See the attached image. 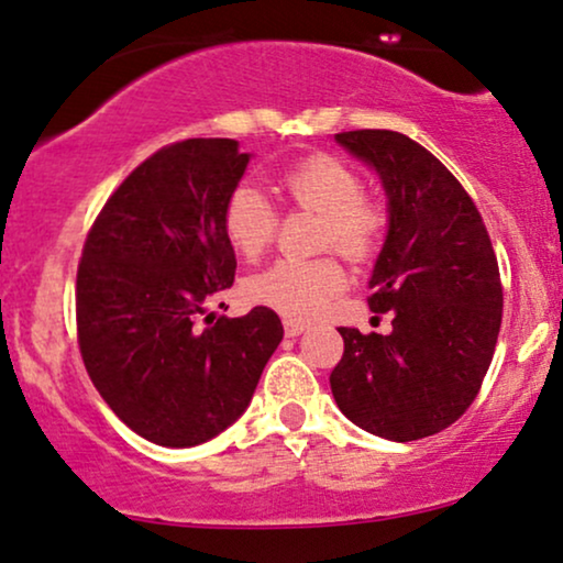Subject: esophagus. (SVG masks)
Returning a JSON list of instances; mask_svg holds the SVG:
<instances>
[{
    "instance_id": "obj_1",
    "label": "esophagus",
    "mask_w": 563,
    "mask_h": 563,
    "mask_svg": "<svg viewBox=\"0 0 563 563\" xmlns=\"http://www.w3.org/2000/svg\"><path fill=\"white\" fill-rule=\"evenodd\" d=\"M283 330H286V338H296L307 330V322L290 320V317H286V320H283Z\"/></svg>"
}]
</instances>
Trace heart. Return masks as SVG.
Segmentation results:
<instances>
[{"instance_id": "1", "label": "heart", "mask_w": 563, "mask_h": 563, "mask_svg": "<svg viewBox=\"0 0 563 563\" xmlns=\"http://www.w3.org/2000/svg\"><path fill=\"white\" fill-rule=\"evenodd\" d=\"M283 191L296 207L324 220L322 246L349 260L375 252L383 233V209L362 196V180L343 159L330 154L288 167L280 178ZM277 212L254 183H239L222 209V230L235 254L256 260L269 246ZM346 288V269L333 256L322 260H280L243 280V296L254 307L273 309L290 320L320 314Z\"/></svg>"}]
</instances>
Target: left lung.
I'll return each mask as SVG.
<instances>
[{
    "instance_id": "8db88e82",
    "label": "left lung",
    "mask_w": 563,
    "mask_h": 563,
    "mask_svg": "<svg viewBox=\"0 0 563 563\" xmlns=\"http://www.w3.org/2000/svg\"><path fill=\"white\" fill-rule=\"evenodd\" d=\"M335 144L375 170L388 199L367 286L369 309L393 311V330L341 328L330 388L372 435H435L470 409L496 351L504 288L490 235L462 183L409 135L349 131Z\"/></svg>"
}]
</instances>
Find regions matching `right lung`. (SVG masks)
Wrapping results in <instances>:
<instances>
[{"label": "right lung", "instance_id": "1", "mask_svg": "<svg viewBox=\"0 0 563 563\" xmlns=\"http://www.w3.org/2000/svg\"><path fill=\"white\" fill-rule=\"evenodd\" d=\"M249 162L233 139L159 148L110 196L86 239L76 286L86 372L118 419L165 449L228 430L283 341L273 309L207 314L233 286L222 209Z\"/></svg>", "mask_w": 563, "mask_h": 563}]
</instances>
